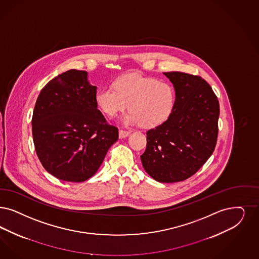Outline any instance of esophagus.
I'll return each instance as SVG.
<instances>
[{"instance_id": "esophagus-1", "label": "esophagus", "mask_w": 259, "mask_h": 259, "mask_svg": "<svg viewBox=\"0 0 259 259\" xmlns=\"http://www.w3.org/2000/svg\"><path fill=\"white\" fill-rule=\"evenodd\" d=\"M131 134L130 131H125V130H120L119 131V137L120 138H125L126 136H128Z\"/></svg>"}]
</instances>
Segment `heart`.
Masks as SVG:
<instances>
[{"label": "heart", "instance_id": "obj_1", "mask_svg": "<svg viewBox=\"0 0 259 259\" xmlns=\"http://www.w3.org/2000/svg\"><path fill=\"white\" fill-rule=\"evenodd\" d=\"M97 106L108 117L132 110L123 117L124 124H138L145 127L161 125L172 114L176 92L168 82L153 77L126 74L118 77L113 87L97 89L94 95Z\"/></svg>", "mask_w": 259, "mask_h": 259}]
</instances>
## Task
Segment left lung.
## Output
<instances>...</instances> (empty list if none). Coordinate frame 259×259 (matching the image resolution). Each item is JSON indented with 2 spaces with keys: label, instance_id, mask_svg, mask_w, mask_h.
Instances as JSON below:
<instances>
[{
  "label": "left lung",
  "instance_id": "8db88e82",
  "mask_svg": "<svg viewBox=\"0 0 259 259\" xmlns=\"http://www.w3.org/2000/svg\"><path fill=\"white\" fill-rule=\"evenodd\" d=\"M175 87L171 116L147 132L140 156L145 171L156 182H182L200 170L213 153L218 137L220 106L210 85L200 76L163 73Z\"/></svg>",
  "mask_w": 259,
  "mask_h": 259
}]
</instances>
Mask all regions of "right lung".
I'll list each match as a JSON object with an SVG mask.
<instances>
[{"instance_id":"right-lung-1","label":"right lung","mask_w":259,"mask_h":259,"mask_svg":"<svg viewBox=\"0 0 259 259\" xmlns=\"http://www.w3.org/2000/svg\"><path fill=\"white\" fill-rule=\"evenodd\" d=\"M96 91L87 72L72 69L50 80L36 100L31 120L35 152L58 180L90 179L118 140V128L97 108Z\"/></svg>"}]
</instances>
